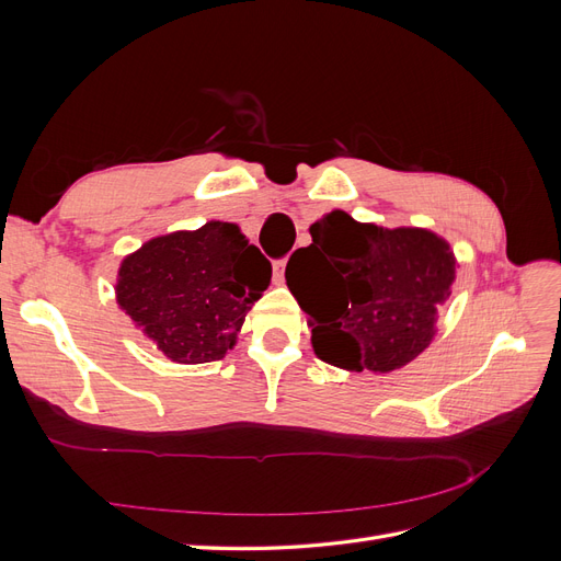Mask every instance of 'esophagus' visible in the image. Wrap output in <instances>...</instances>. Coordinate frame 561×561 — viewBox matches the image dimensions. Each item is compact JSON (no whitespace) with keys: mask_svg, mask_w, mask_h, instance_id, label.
Instances as JSON below:
<instances>
[{"mask_svg":"<svg viewBox=\"0 0 561 561\" xmlns=\"http://www.w3.org/2000/svg\"><path fill=\"white\" fill-rule=\"evenodd\" d=\"M285 264H287V260H278L274 264V280L276 283H283V278H285Z\"/></svg>","mask_w":561,"mask_h":561,"instance_id":"1","label":"esophagus"}]
</instances>
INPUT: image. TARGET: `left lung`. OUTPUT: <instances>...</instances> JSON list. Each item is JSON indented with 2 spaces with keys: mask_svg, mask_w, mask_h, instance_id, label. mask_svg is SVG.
Returning a JSON list of instances; mask_svg holds the SVG:
<instances>
[{
  "mask_svg": "<svg viewBox=\"0 0 561 561\" xmlns=\"http://www.w3.org/2000/svg\"><path fill=\"white\" fill-rule=\"evenodd\" d=\"M293 252L287 287L309 316L320 360L348 371H390L431 344L437 307L451 295L449 243L416 227L383 229L332 210Z\"/></svg>",
  "mask_w": 561,
  "mask_h": 561,
  "instance_id": "obj_1",
  "label": "left lung"
}]
</instances>
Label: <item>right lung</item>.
Here are the masks:
<instances>
[{
	"label": "right lung",
	"instance_id": "obj_1",
	"mask_svg": "<svg viewBox=\"0 0 561 561\" xmlns=\"http://www.w3.org/2000/svg\"><path fill=\"white\" fill-rule=\"evenodd\" d=\"M271 280V262L231 222L147 241L118 266L116 304L180 365L222 360Z\"/></svg>",
	"mask_w": 561,
	"mask_h": 561
}]
</instances>
